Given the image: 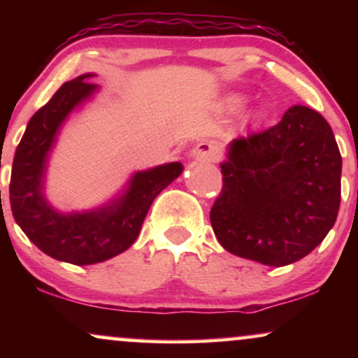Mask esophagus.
Returning a JSON list of instances; mask_svg holds the SVG:
<instances>
[{
    "label": "esophagus",
    "mask_w": 358,
    "mask_h": 358,
    "mask_svg": "<svg viewBox=\"0 0 358 358\" xmlns=\"http://www.w3.org/2000/svg\"><path fill=\"white\" fill-rule=\"evenodd\" d=\"M192 156L195 159H202V162H217L220 158V150L215 143L212 141H200L199 145L192 150Z\"/></svg>",
    "instance_id": "obj_1"
}]
</instances>
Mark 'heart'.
I'll list each match as a JSON object with an SVG mask.
<instances>
[{"label": "heart", "instance_id": "b5f03b06", "mask_svg": "<svg viewBox=\"0 0 358 358\" xmlns=\"http://www.w3.org/2000/svg\"><path fill=\"white\" fill-rule=\"evenodd\" d=\"M224 104L229 110L237 113V110H241L245 104H248V97H245L244 94H229V96L225 97Z\"/></svg>", "mask_w": 358, "mask_h": 358}]
</instances>
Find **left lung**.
<instances>
[{
  "label": "left lung",
  "instance_id": "obj_1",
  "mask_svg": "<svg viewBox=\"0 0 358 358\" xmlns=\"http://www.w3.org/2000/svg\"><path fill=\"white\" fill-rule=\"evenodd\" d=\"M210 210L225 250L266 266L299 261L334 227L342 156L324 117L293 106L269 129L232 139Z\"/></svg>",
  "mask_w": 358,
  "mask_h": 358
}]
</instances>
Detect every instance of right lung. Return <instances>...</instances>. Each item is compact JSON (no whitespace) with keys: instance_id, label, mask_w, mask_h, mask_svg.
<instances>
[{"instance_id":"right-lung-1","label":"right lung","mask_w":358,"mask_h":358,"mask_svg":"<svg viewBox=\"0 0 358 358\" xmlns=\"http://www.w3.org/2000/svg\"><path fill=\"white\" fill-rule=\"evenodd\" d=\"M94 76L82 73L65 82L31 116L16 148L10 182L11 212L28 239L47 256L76 266L124 252L138 239L153 200L183 171L178 162L136 171L124 190L90 210L60 212L52 207L45 195L50 151L69 116L99 90L89 82Z\"/></svg>"}]
</instances>
